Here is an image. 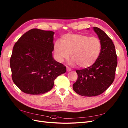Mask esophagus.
I'll return each mask as SVG.
<instances>
[{"label":"esophagus","instance_id":"obj_1","mask_svg":"<svg viewBox=\"0 0 128 128\" xmlns=\"http://www.w3.org/2000/svg\"><path fill=\"white\" fill-rule=\"evenodd\" d=\"M67 71H68V72H69V71H71V69H70V68H67Z\"/></svg>","mask_w":128,"mask_h":128}]
</instances>
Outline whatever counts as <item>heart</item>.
<instances>
[{
	"instance_id": "1",
	"label": "heart",
	"mask_w": 128,
	"mask_h": 128,
	"mask_svg": "<svg viewBox=\"0 0 128 128\" xmlns=\"http://www.w3.org/2000/svg\"><path fill=\"white\" fill-rule=\"evenodd\" d=\"M57 41L54 46L56 59L60 62L68 59L71 54L72 59L70 64H76L80 68H86L93 65L98 60L101 51V43L96 37L80 34H68Z\"/></svg>"
}]
</instances>
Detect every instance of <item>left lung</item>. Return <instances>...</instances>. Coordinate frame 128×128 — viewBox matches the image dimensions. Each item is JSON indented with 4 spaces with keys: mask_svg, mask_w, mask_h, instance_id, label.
<instances>
[{
    "mask_svg": "<svg viewBox=\"0 0 128 128\" xmlns=\"http://www.w3.org/2000/svg\"><path fill=\"white\" fill-rule=\"evenodd\" d=\"M93 29L101 43L100 54L93 65L76 70L78 79L72 86L76 94L84 96H98L108 89L114 80L117 66V56L112 40L100 28Z\"/></svg>",
    "mask_w": 128,
    "mask_h": 128,
    "instance_id": "1",
    "label": "left lung"
}]
</instances>
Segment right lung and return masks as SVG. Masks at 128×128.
<instances>
[{
    "instance_id": "right-lung-1",
    "label": "right lung",
    "mask_w": 128,
    "mask_h": 128,
    "mask_svg": "<svg viewBox=\"0 0 128 128\" xmlns=\"http://www.w3.org/2000/svg\"><path fill=\"white\" fill-rule=\"evenodd\" d=\"M52 31L32 29L15 43L10 59L14 84L25 94L38 95L50 91L66 67L54 60Z\"/></svg>"
}]
</instances>
